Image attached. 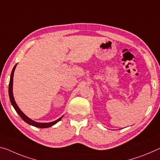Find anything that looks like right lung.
Masks as SVG:
<instances>
[{
	"mask_svg": "<svg viewBox=\"0 0 160 160\" xmlns=\"http://www.w3.org/2000/svg\"><path fill=\"white\" fill-rule=\"evenodd\" d=\"M16 67V65L14 66L13 70H12V72H11V78H10V82H9V87H8V94H9V98H10V101H11V103L12 106H13V108L16 110V112L18 113L19 114V116H20L22 119L23 120L24 122H26L27 124L32 125V126H34L36 127H39V128H47V127H50L51 126H53V125H54L55 124H56L58 122H59L60 120L61 119V118L63 117V116L60 117L59 119H58L57 120H56L54 122H49V123H39V122H34L33 120L31 119L30 118H28V117L26 116L23 114V112H22L21 110L19 109V107H18V105L16 104V102H15V99H14V97H13V73H14V71H15V68Z\"/></svg>",
	"mask_w": 160,
	"mask_h": 160,
	"instance_id": "obj_1",
	"label": "right lung"
}]
</instances>
